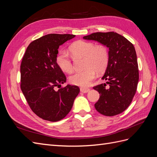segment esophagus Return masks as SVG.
<instances>
[{
    "label": "esophagus",
    "mask_w": 157,
    "mask_h": 157,
    "mask_svg": "<svg viewBox=\"0 0 157 157\" xmlns=\"http://www.w3.org/2000/svg\"><path fill=\"white\" fill-rule=\"evenodd\" d=\"M90 91V88H86V87H81L80 88V92H82L83 93H87Z\"/></svg>",
    "instance_id": "34e87169"
}]
</instances>
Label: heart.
<instances>
[{
  "mask_svg": "<svg viewBox=\"0 0 157 157\" xmlns=\"http://www.w3.org/2000/svg\"><path fill=\"white\" fill-rule=\"evenodd\" d=\"M69 50L75 57L84 58V70L74 73L69 78L71 84L86 86L96 78V73L105 71L109 61V53L105 45H96L94 42L78 40L71 44ZM56 62L64 72L70 73L74 69L73 64L68 54L65 50L59 51Z\"/></svg>",
  "mask_w": 157,
  "mask_h": 157,
  "instance_id": "heart-1",
  "label": "heart"
}]
</instances>
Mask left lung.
<instances>
[{
	"label": "left lung",
	"instance_id": "obj_1",
	"mask_svg": "<svg viewBox=\"0 0 157 157\" xmlns=\"http://www.w3.org/2000/svg\"><path fill=\"white\" fill-rule=\"evenodd\" d=\"M83 39L98 41L109 48V61L102 77L107 82L93 87L100 96L94 106L103 115H118L130 105L138 84V64L134 46L115 32L94 33Z\"/></svg>",
	"mask_w": 157,
	"mask_h": 157
}]
</instances>
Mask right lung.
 <instances>
[{
	"label": "right lung",
	"instance_id": "add662e5",
	"mask_svg": "<svg viewBox=\"0 0 157 157\" xmlns=\"http://www.w3.org/2000/svg\"><path fill=\"white\" fill-rule=\"evenodd\" d=\"M75 36L49 34L33 40L23 56L20 66V87L33 113L42 119L57 122L67 116L80 88L67 85L66 77L56 62L58 48ZM56 87H60L57 90Z\"/></svg>",
	"mask_w": 157,
	"mask_h": 157
}]
</instances>
